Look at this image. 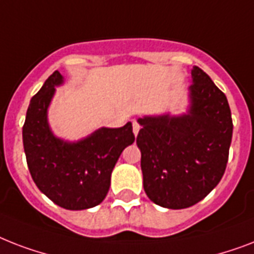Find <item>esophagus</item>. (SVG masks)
I'll list each match as a JSON object with an SVG mask.
<instances>
[{"label":"esophagus","instance_id":"esophagus-1","mask_svg":"<svg viewBox=\"0 0 254 254\" xmlns=\"http://www.w3.org/2000/svg\"><path fill=\"white\" fill-rule=\"evenodd\" d=\"M139 131V124L137 123V121H133V133H134V135L138 134Z\"/></svg>","mask_w":254,"mask_h":254}]
</instances>
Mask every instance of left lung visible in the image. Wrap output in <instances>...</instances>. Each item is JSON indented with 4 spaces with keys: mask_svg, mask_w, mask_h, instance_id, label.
<instances>
[{
    "mask_svg": "<svg viewBox=\"0 0 254 254\" xmlns=\"http://www.w3.org/2000/svg\"><path fill=\"white\" fill-rule=\"evenodd\" d=\"M186 113L143 116L137 146L143 190L151 201L170 209L196 204L224 175L232 141L228 100L200 69H191Z\"/></svg>",
    "mask_w": 254,
    "mask_h": 254,
    "instance_id": "1",
    "label": "left lung"
}]
</instances>
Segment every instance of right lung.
Wrapping results in <instances>:
<instances>
[{"instance_id": "right-lung-1", "label": "right lung", "mask_w": 254, "mask_h": 254, "mask_svg": "<svg viewBox=\"0 0 254 254\" xmlns=\"http://www.w3.org/2000/svg\"><path fill=\"white\" fill-rule=\"evenodd\" d=\"M64 83L59 71L51 75L27 108L22 129L30 174L46 196L71 211L92 208L105 199L116 162L134 142L133 127H100L79 141L54 134L47 113L55 87Z\"/></svg>"}]
</instances>
